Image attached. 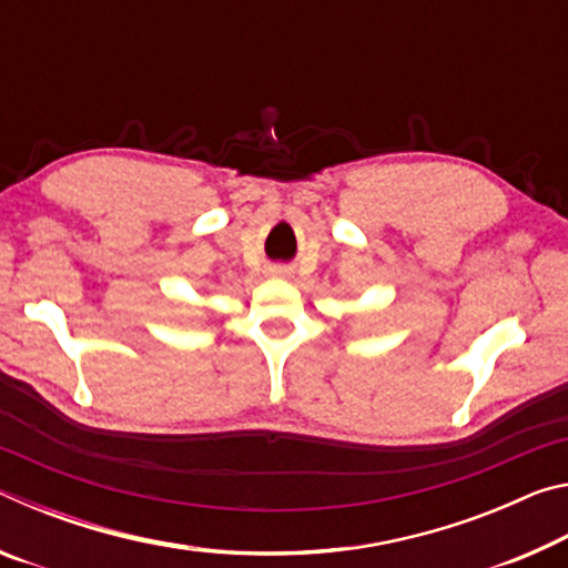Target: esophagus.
Returning <instances> with one entry per match:
<instances>
[{
  "label": "esophagus",
  "instance_id": "obj_1",
  "mask_svg": "<svg viewBox=\"0 0 568 568\" xmlns=\"http://www.w3.org/2000/svg\"><path fill=\"white\" fill-rule=\"evenodd\" d=\"M277 273H281V271H277Z\"/></svg>",
  "mask_w": 568,
  "mask_h": 568
}]
</instances>
